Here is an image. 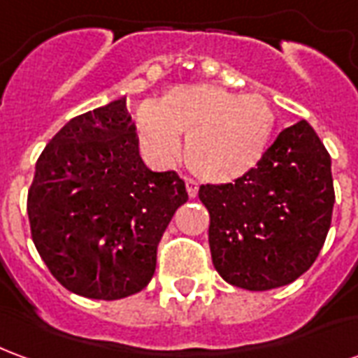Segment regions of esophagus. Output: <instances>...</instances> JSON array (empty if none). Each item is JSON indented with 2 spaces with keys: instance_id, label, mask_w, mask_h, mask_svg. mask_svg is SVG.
Instances as JSON below:
<instances>
[{
  "instance_id": "34e87169",
  "label": "esophagus",
  "mask_w": 358,
  "mask_h": 358,
  "mask_svg": "<svg viewBox=\"0 0 358 358\" xmlns=\"http://www.w3.org/2000/svg\"><path fill=\"white\" fill-rule=\"evenodd\" d=\"M186 189L187 195L194 199V197H197V192H199V184H197L194 178H186Z\"/></svg>"
}]
</instances>
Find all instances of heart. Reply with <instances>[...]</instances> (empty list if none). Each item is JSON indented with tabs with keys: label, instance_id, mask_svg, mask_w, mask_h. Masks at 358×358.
I'll return each mask as SVG.
<instances>
[{
	"label": "heart",
	"instance_id": "1",
	"mask_svg": "<svg viewBox=\"0 0 358 358\" xmlns=\"http://www.w3.org/2000/svg\"><path fill=\"white\" fill-rule=\"evenodd\" d=\"M272 110L263 95L222 88L176 86L138 113L143 151L161 163L180 157L178 134H187V166L209 182H230L255 166L268 141Z\"/></svg>",
	"mask_w": 358,
	"mask_h": 358
}]
</instances>
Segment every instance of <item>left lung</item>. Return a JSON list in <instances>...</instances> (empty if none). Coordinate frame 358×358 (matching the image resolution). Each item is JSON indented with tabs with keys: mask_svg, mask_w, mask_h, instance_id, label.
Segmentation results:
<instances>
[{
	"mask_svg": "<svg viewBox=\"0 0 358 358\" xmlns=\"http://www.w3.org/2000/svg\"><path fill=\"white\" fill-rule=\"evenodd\" d=\"M213 264L228 284L266 292L305 274L330 230L331 159L307 120L278 134L255 169L199 187Z\"/></svg>",
	"mask_w": 358,
	"mask_h": 358,
	"instance_id": "obj_1",
	"label": "left lung"
}]
</instances>
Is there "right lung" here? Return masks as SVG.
I'll use <instances>...</instances> for the list:
<instances>
[{"label":"right lung","mask_w":358,"mask_h":358,"mask_svg":"<svg viewBox=\"0 0 358 358\" xmlns=\"http://www.w3.org/2000/svg\"><path fill=\"white\" fill-rule=\"evenodd\" d=\"M184 180L141 161L126 97L71 118L45 145L28 189V220L59 284L88 299L141 292L157 245L180 205Z\"/></svg>","instance_id":"add662e5"}]
</instances>
